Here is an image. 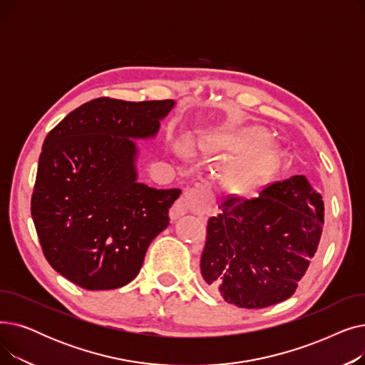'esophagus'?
Here are the masks:
<instances>
[{
  "label": "esophagus",
  "mask_w": 365,
  "mask_h": 365,
  "mask_svg": "<svg viewBox=\"0 0 365 365\" xmlns=\"http://www.w3.org/2000/svg\"><path fill=\"white\" fill-rule=\"evenodd\" d=\"M208 212H210V201H208L207 189L202 185H195L185 190L182 198L173 205L170 216L173 219H179L186 213L207 215Z\"/></svg>",
  "instance_id": "obj_1"
}]
</instances>
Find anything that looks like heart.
<instances>
[{"mask_svg": "<svg viewBox=\"0 0 365 365\" xmlns=\"http://www.w3.org/2000/svg\"><path fill=\"white\" fill-rule=\"evenodd\" d=\"M267 133L257 125L242 127L235 130H217L202 138L197 148L210 155H245L242 160L227 167L223 173V183L237 194L250 192L257 186L263 173L275 160V150L266 143ZM176 153L186 157L189 148L185 140L176 139L173 142Z\"/></svg>", "mask_w": 365, "mask_h": 365, "instance_id": "heart-1", "label": "heart"}]
</instances>
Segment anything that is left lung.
Instances as JSON below:
<instances>
[{
  "mask_svg": "<svg viewBox=\"0 0 365 365\" xmlns=\"http://www.w3.org/2000/svg\"><path fill=\"white\" fill-rule=\"evenodd\" d=\"M219 208L208 219L200 260L207 289L245 309L292 297L322 232L324 202L314 185L292 176Z\"/></svg>",
  "mask_w": 365,
  "mask_h": 365,
  "instance_id": "left-lung-1",
  "label": "left lung"
}]
</instances>
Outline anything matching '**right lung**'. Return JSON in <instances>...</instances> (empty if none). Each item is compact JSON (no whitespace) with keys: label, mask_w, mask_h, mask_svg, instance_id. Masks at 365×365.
Masks as SVG:
<instances>
[{"label":"right lung","mask_w":365,"mask_h":365,"mask_svg":"<svg viewBox=\"0 0 365 365\" xmlns=\"http://www.w3.org/2000/svg\"><path fill=\"white\" fill-rule=\"evenodd\" d=\"M175 106L101 98L47 134L31 215L47 262L71 282L86 290L127 285L170 225L168 208L182 190L139 182L136 140L155 138Z\"/></svg>","instance_id":"add662e5"}]
</instances>
